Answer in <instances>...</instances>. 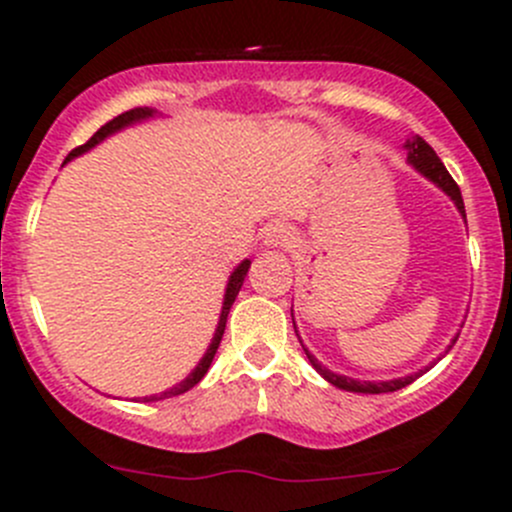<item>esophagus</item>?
I'll return each instance as SVG.
<instances>
[{"mask_svg":"<svg viewBox=\"0 0 512 512\" xmlns=\"http://www.w3.org/2000/svg\"><path fill=\"white\" fill-rule=\"evenodd\" d=\"M262 242L267 247H287L292 242V230L285 223H275L267 227L265 235H262Z\"/></svg>","mask_w":512,"mask_h":512,"instance_id":"1","label":"esophagus"}]
</instances>
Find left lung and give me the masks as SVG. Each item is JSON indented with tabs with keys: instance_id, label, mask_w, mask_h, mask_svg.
Segmentation results:
<instances>
[{
	"instance_id": "left-lung-1",
	"label": "left lung",
	"mask_w": 512,
	"mask_h": 512,
	"mask_svg": "<svg viewBox=\"0 0 512 512\" xmlns=\"http://www.w3.org/2000/svg\"><path fill=\"white\" fill-rule=\"evenodd\" d=\"M406 151H409V165L416 170V173H421L423 178L431 180L436 188H441L443 193L448 195V198L453 200V205L458 208V213L463 215V220H466V208H463V198H461V188L456 185V180L448 175L446 165L441 163V158L436 156V151H433L431 146H428L426 141H423L421 136H414L406 141ZM294 332H297V327H294ZM458 339V337H456ZM456 339H453L451 344H456ZM304 354H307L309 364L314 366V369L319 371V374L324 376V379L329 381V384H334L337 389H344V391H354V394H389V391H399L404 389V386H409L411 381H416L418 376L423 374V371H428L431 366H426V369H418L416 374H409V376H401V379H389V381H359V379H349V376H342V374H334V371H329L327 366L319 364L317 359H314V354H309V349L304 347ZM451 349V347H448Z\"/></svg>"
}]
</instances>
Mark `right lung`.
<instances>
[{"instance_id": "obj_1", "label": "right lung", "mask_w": 512, "mask_h": 512, "mask_svg": "<svg viewBox=\"0 0 512 512\" xmlns=\"http://www.w3.org/2000/svg\"><path fill=\"white\" fill-rule=\"evenodd\" d=\"M156 116H158V111H156V108H148V106H146V108H133V111H126V113H121V116H116V118H113V121H108L106 126H101V128H98V131L94 133V136L89 138V141L84 143V146L74 148V151H71L69 156H66L64 163H69V160H74V158L84 156V153H89L91 148H96L98 143H103V141H106L108 136H113V133L123 131V128H128V126H136V123H141V121H148V118H156ZM247 270H250V260H242L240 265H237L235 270H232L230 280H227V287H225L223 309H220L218 327H215V334H213V339H210V347H208V352L203 354V359L198 361V366H195V369L190 371V374L185 376V379L180 381V384L170 386V389L160 391V394H153V396H143V401H160V399H170V396L185 394V391H190V389H193V386L198 384V381L203 379L205 374H208L210 364H213V359H215V352H218V347H220V339H223V334H225V322H227V314H230V307H232V302H235L237 292H240L242 282H245V277H247Z\"/></svg>"}]
</instances>
